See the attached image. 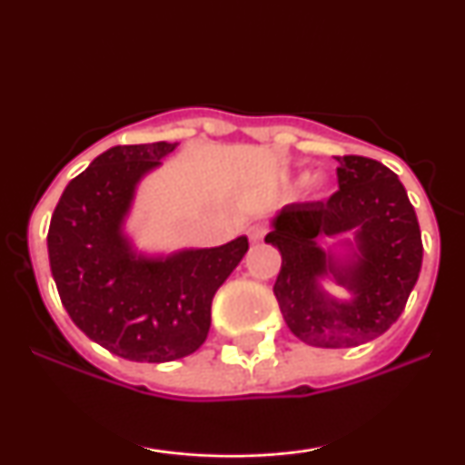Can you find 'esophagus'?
<instances>
[{
  "label": "esophagus",
  "mask_w": 465,
  "mask_h": 465,
  "mask_svg": "<svg viewBox=\"0 0 465 465\" xmlns=\"http://www.w3.org/2000/svg\"><path fill=\"white\" fill-rule=\"evenodd\" d=\"M264 233H266L264 223H253V225L249 227V240H251V242H260V240L264 238Z\"/></svg>",
  "instance_id": "esophagus-1"
}]
</instances>
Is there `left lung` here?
I'll return each instance as SVG.
<instances>
[{
  "mask_svg": "<svg viewBox=\"0 0 465 465\" xmlns=\"http://www.w3.org/2000/svg\"><path fill=\"white\" fill-rule=\"evenodd\" d=\"M339 190L328 201L286 205L264 242L280 249L273 292L291 332L314 348H356L402 314L421 269V233L396 173L361 154L336 157ZM357 232V253L341 263L322 237ZM332 276L352 292L339 302L318 282Z\"/></svg>",
  "mask_w": 465,
  "mask_h": 465,
  "instance_id": "1",
  "label": "left lung"
}]
</instances>
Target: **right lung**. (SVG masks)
<instances>
[{
	"instance_id": "1",
	"label": "right lung",
	"mask_w": 465,
	"mask_h": 465,
	"mask_svg": "<svg viewBox=\"0 0 465 465\" xmlns=\"http://www.w3.org/2000/svg\"><path fill=\"white\" fill-rule=\"evenodd\" d=\"M177 142L114 146L69 181L47 232L58 295L72 322L122 359L168 362L205 343L212 300L249 240L168 258L133 253L122 233L135 185Z\"/></svg>"
}]
</instances>
